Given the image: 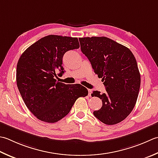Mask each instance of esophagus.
Segmentation results:
<instances>
[{"instance_id": "34e87169", "label": "esophagus", "mask_w": 158, "mask_h": 158, "mask_svg": "<svg viewBox=\"0 0 158 158\" xmlns=\"http://www.w3.org/2000/svg\"><path fill=\"white\" fill-rule=\"evenodd\" d=\"M92 90L90 89H88V95L89 96V97H91V94H92Z\"/></svg>"}]
</instances>
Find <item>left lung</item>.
Listing matches in <instances>:
<instances>
[{
    "label": "left lung",
    "instance_id": "1",
    "mask_svg": "<svg viewBox=\"0 0 158 158\" xmlns=\"http://www.w3.org/2000/svg\"><path fill=\"white\" fill-rule=\"evenodd\" d=\"M81 52L106 86V92L94 91L92 97L102 99L94 116L104 124L112 125L123 121L131 112L140 87L137 61L126 46L106 37L79 38Z\"/></svg>",
    "mask_w": 158,
    "mask_h": 158
}]
</instances>
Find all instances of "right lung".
Segmentation results:
<instances>
[{
	"label": "right lung",
	"mask_w": 158,
	"mask_h": 158,
	"mask_svg": "<svg viewBox=\"0 0 158 158\" xmlns=\"http://www.w3.org/2000/svg\"><path fill=\"white\" fill-rule=\"evenodd\" d=\"M79 48L78 39L49 35L24 51L18 61L16 83L21 97L37 118L53 123L66 116L76 100L88 89L81 84L69 85L55 79L65 72V52Z\"/></svg>",
	"instance_id": "obj_1"
}]
</instances>
